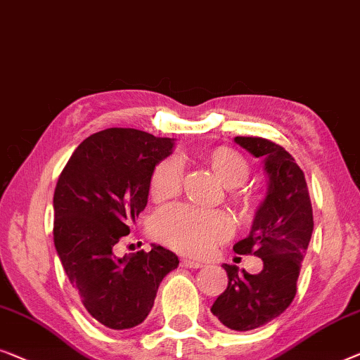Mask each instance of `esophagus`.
I'll return each instance as SVG.
<instances>
[{"label":"esophagus","mask_w":360,"mask_h":360,"mask_svg":"<svg viewBox=\"0 0 360 360\" xmlns=\"http://www.w3.org/2000/svg\"><path fill=\"white\" fill-rule=\"evenodd\" d=\"M182 267H189V269H199V267H204L200 261H195V259H191V257H184V259L181 261Z\"/></svg>","instance_id":"esophagus-1"}]
</instances>
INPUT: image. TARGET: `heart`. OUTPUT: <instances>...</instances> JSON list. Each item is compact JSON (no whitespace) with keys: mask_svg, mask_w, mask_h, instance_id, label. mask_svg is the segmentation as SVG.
Instances as JSON below:
<instances>
[{"mask_svg":"<svg viewBox=\"0 0 360 360\" xmlns=\"http://www.w3.org/2000/svg\"><path fill=\"white\" fill-rule=\"evenodd\" d=\"M205 161L225 187H238L250 176L245 156L229 146H219L205 153ZM182 166L176 156L161 160L150 178V195L156 202L168 200L181 189ZM231 202L241 215L255 214L261 195L252 191L231 192ZM153 235L166 246L191 256H204L231 235L233 224L225 212L202 210L192 205H171L160 210L151 224Z\"/></svg>","mask_w":360,"mask_h":360,"instance_id":"obj_1","label":"heart"}]
</instances>
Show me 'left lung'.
<instances>
[{"label":"left lung","instance_id":"8db88e82","mask_svg":"<svg viewBox=\"0 0 360 360\" xmlns=\"http://www.w3.org/2000/svg\"><path fill=\"white\" fill-rule=\"evenodd\" d=\"M256 158L264 160L267 194L252 220L251 231L233 250L262 259L259 274L224 264L229 287L210 311L235 331L264 326L283 313L297 293V279L313 233V210L305 174L292 155L261 136H235Z\"/></svg>","mask_w":360,"mask_h":360}]
</instances>
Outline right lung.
Wrapping results in <instances>:
<instances>
[{
    "instance_id": "add662e5",
    "label": "right lung",
    "mask_w": 360,
    "mask_h": 360,
    "mask_svg": "<svg viewBox=\"0 0 360 360\" xmlns=\"http://www.w3.org/2000/svg\"><path fill=\"white\" fill-rule=\"evenodd\" d=\"M173 146V139L141 130H101L81 141L55 187L58 257L83 307L110 330L140 325L163 277L179 264L163 246L114 255V246L146 207L155 166Z\"/></svg>"
}]
</instances>
